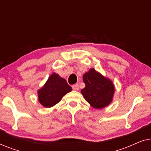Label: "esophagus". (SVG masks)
<instances>
[{"label": "esophagus", "instance_id": "obj_1", "mask_svg": "<svg viewBox=\"0 0 151 151\" xmlns=\"http://www.w3.org/2000/svg\"><path fill=\"white\" fill-rule=\"evenodd\" d=\"M72 88H73V90L74 91H78L79 89V85H78V84H73V85L72 86Z\"/></svg>", "mask_w": 151, "mask_h": 151}]
</instances>
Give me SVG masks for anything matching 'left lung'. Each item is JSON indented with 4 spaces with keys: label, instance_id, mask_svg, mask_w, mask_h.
<instances>
[{
    "label": "left lung",
    "instance_id": "8db88e82",
    "mask_svg": "<svg viewBox=\"0 0 151 151\" xmlns=\"http://www.w3.org/2000/svg\"><path fill=\"white\" fill-rule=\"evenodd\" d=\"M85 87L81 93L86 102L95 109H102L112 102L115 87L112 81L103 76L93 68L83 76Z\"/></svg>",
    "mask_w": 151,
    "mask_h": 151
}]
</instances>
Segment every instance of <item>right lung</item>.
<instances>
[{
	"label": "right lung",
	"instance_id": "1",
	"mask_svg": "<svg viewBox=\"0 0 151 151\" xmlns=\"http://www.w3.org/2000/svg\"><path fill=\"white\" fill-rule=\"evenodd\" d=\"M72 88L64 78L53 73L49 76L46 83L38 91V101L46 108L53 106L63 97L71 91Z\"/></svg>",
	"mask_w": 151,
	"mask_h": 151
}]
</instances>
